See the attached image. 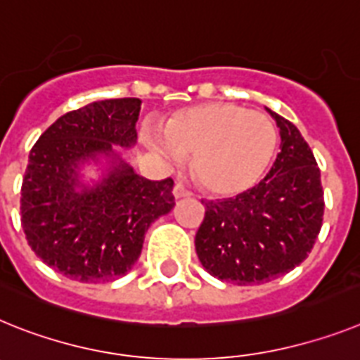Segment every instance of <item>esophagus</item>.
Masks as SVG:
<instances>
[{"mask_svg": "<svg viewBox=\"0 0 360 360\" xmlns=\"http://www.w3.org/2000/svg\"><path fill=\"white\" fill-rule=\"evenodd\" d=\"M173 195H174V198L178 200V198H189V196H193V193L189 191L186 186H182V184H176L173 189Z\"/></svg>", "mask_w": 360, "mask_h": 360, "instance_id": "34e87169", "label": "esophagus"}]
</instances>
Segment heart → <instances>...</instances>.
Wrapping results in <instances>:
<instances>
[{"instance_id": "obj_1", "label": "heart", "mask_w": 360, "mask_h": 360, "mask_svg": "<svg viewBox=\"0 0 360 360\" xmlns=\"http://www.w3.org/2000/svg\"><path fill=\"white\" fill-rule=\"evenodd\" d=\"M169 150L191 156V173L205 191L233 196L266 174L278 149V129L268 115L211 101L178 110L162 125Z\"/></svg>"}]
</instances>
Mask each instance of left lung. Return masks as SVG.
Segmentation results:
<instances>
[{
	"label": "left lung",
	"mask_w": 360,
	"mask_h": 360,
	"mask_svg": "<svg viewBox=\"0 0 360 360\" xmlns=\"http://www.w3.org/2000/svg\"><path fill=\"white\" fill-rule=\"evenodd\" d=\"M281 129L271 171L242 195L202 200L205 214L196 255L213 276L231 284H264L308 259L324 217L321 169L290 120L268 109Z\"/></svg>",
	"instance_id": "1"
}]
</instances>
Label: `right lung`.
<instances>
[{"label":"right lung","mask_w":360,"mask_h":360,"mask_svg":"<svg viewBox=\"0 0 360 360\" xmlns=\"http://www.w3.org/2000/svg\"><path fill=\"white\" fill-rule=\"evenodd\" d=\"M138 98H118L70 110L38 138L21 184V226L36 257L78 282L115 281L142 253L156 218L173 210V180H147L120 164L94 189L75 191L76 167L112 143L136 142Z\"/></svg>","instance_id":"1"}]
</instances>
